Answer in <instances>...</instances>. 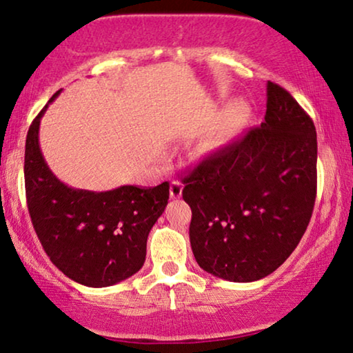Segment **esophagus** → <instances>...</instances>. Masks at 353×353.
I'll use <instances>...</instances> for the list:
<instances>
[{
  "label": "esophagus",
  "mask_w": 353,
  "mask_h": 353,
  "mask_svg": "<svg viewBox=\"0 0 353 353\" xmlns=\"http://www.w3.org/2000/svg\"><path fill=\"white\" fill-rule=\"evenodd\" d=\"M183 194V184L178 180H173L170 183V197L172 199H180Z\"/></svg>",
  "instance_id": "obj_1"
}]
</instances>
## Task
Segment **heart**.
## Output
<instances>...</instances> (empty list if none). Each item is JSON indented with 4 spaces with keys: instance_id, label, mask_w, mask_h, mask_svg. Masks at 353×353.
Returning a JSON list of instances; mask_svg holds the SVG:
<instances>
[{
    "instance_id": "1",
    "label": "heart",
    "mask_w": 353,
    "mask_h": 353,
    "mask_svg": "<svg viewBox=\"0 0 353 353\" xmlns=\"http://www.w3.org/2000/svg\"><path fill=\"white\" fill-rule=\"evenodd\" d=\"M249 121V107L241 101L225 105L205 128L199 140L202 153H213L229 145L233 139L246 128Z\"/></svg>"
}]
</instances>
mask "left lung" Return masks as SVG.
<instances>
[{
  "label": "left lung",
  "instance_id": "left-lung-1",
  "mask_svg": "<svg viewBox=\"0 0 353 353\" xmlns=\"http://www.w3.org/2000/svg\"><path fill=\"white\" fill-rule=\"evenodd\" d=\"M194 257L207 273L252 283L294 252L317 191V135L289 91L267 83L260 128L210 154L183 178Z\"/></svg>",
  "mask_w": 353,
  "mask_h": 353
}]
</instances>
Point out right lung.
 I'll return each mask as SVG.
<instances>
[{
  "label": "right lung",
  "mask_w": 353,
  "mask_h": 353,
  "mask_svg": "<svg viewBox=\"0 0 353 353\" xmlns=\"http://www.w3.org/2000/svg\"><path fill=\"white\" fill-rule=\"evenodd\" d=\"M48 104L26 135L25 189L31 222L47 256L68 278L86 287L118 284L143 267L148 233L167 207L169 183L94 192L59 181L39 146L41 118Z\"/></svg>",
  "instance_id": "right-lung-1"
}]
</instances>
